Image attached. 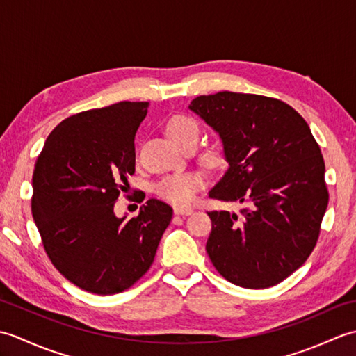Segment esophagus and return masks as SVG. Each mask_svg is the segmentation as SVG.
Instances as JSON below:
<instances>
[{"label": "esophagus", "mask_w": 356, "mask_h": 356, "mask_svg": "<svg viewBox=\"0 0 356 356\" xmlns=\"http://www.w3.org/2000/svg\"><path fill=\"white\" fill-rule=\"evenodd\" d=\"M174 214L177 216H190L193 214L191 208H174Z\"/></svg>", "instance_id": "1"}]
</instances>
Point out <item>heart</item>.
<instances>
[{
    "label": "heart",
    "instance_id": "b5f03b06",
    "mask_svg": "<svg viewBox=\"0 0 356 356\" xmlns=\"http://www.w3.org/2000/svg\"><path fill=\"white\" fill-rule=\"evenodd\" d=\"M168 133L180 147L185 148L193 143H197L200 138L199 124L188 116H174L168 122ZM205 159L208 162H214L217 159L216 151H207ZM205 185V179L197 171H177L163 176L154 186V191L165 200L174 205H190L195 194Z\"/></svg>",
    "mask_w": 356,
    "mask_h": 356
}]
</instances>
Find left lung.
Segmentation results:
<instances>
[{"label": "left lung", "instance_id": "left-lung-1", "mask_svg": "<svg viewBox=\"0 0 356 356\" xmlns=\"http://www.w3.org/2000/svg\"><path fill=\"white\" fill-rule=\"evenodd\" d=\"M190 110L220 136L228 162L209 197L245 205L240 214L208 213L209 259L234 284L275 286L318 240L329 202L318 143L306 120L274 97L220 92L197 96Z\"/></svg>", "mask_w": 356, "mask_h": 356}]
</instances>
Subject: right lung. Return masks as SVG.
Listing matches in <instances>:
<instances>
[{"label": "right lung", "mask_w": 356, "mask_h": 356, "mask_svg": "<svg viewBox=\"0 0 356 356\" xmlns=\"http://www.w3.org/2000/svg\"><path fill=\"white\" fill-rule=\"evenodd\" d=\"M148 105L122 101L67 118L36 159L32 216L44 249L53 266L87 292L111 295L133 286L171 222L172 208L157 199L130 220L115 214L134 174V136Z\"/></svg>", "instance_id": "obj_1"}]
</instances>
